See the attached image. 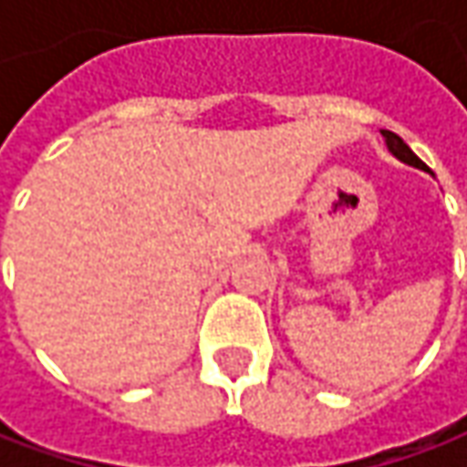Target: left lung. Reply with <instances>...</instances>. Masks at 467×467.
Here are the masks:
<instances>
[{"label":"left lung","instance_id":"obj_1","mask_svg":"<svg viewBox=\"0 0 467 467\" xmlns=\"http://www.w3.org/2000/svg\"><path fill=\"white\" fill-rule=\"evenodd\" d=\"M382 137H385L389 153L395 155L398 161H403V163H408V166H416V169H421V171H429V166L423 163L421 158L413 153V150H410L408 145H405L403 137H398L395 132H389V130H382Z\"/></svg>","mask_w":467,"mask_h":467}]
</instances>
